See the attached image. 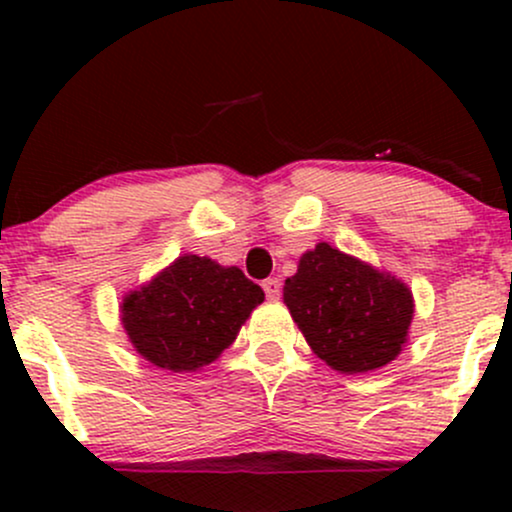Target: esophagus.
<instances>
[{
  "instance_id": "1",
  "label": "esophagus",
  "mask_w": 512,
  "mask_h": 512,
  "mask_svg": "<svg viewBox=\"0 0 512 512\" xmlns=\"http://www.w3.org/2000/svg\"><path fill=\"white\" fill-rule=\"evenodd\" d=\"M262 289H264V293H267V298L276 301V298L281 296V281L279 279H264Z\"/></svg>"
}]
</instances>
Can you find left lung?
<instances>
[{"instance_id":"obj_1","label":"left lung","mask_w":512,"mask_h":512,"mask_svg":"<svg viewBox=\"0 0 512 512\" xmlns=\"http://www.w3.org/2000/svg\"><path fill=\"white\" fill-rule=\"evenodd\" d=\"M284 303L310 349L346 375L395 361L414 317L402 281L327 243L301 257L284 284Z\"/></svg>"}]
</instances>
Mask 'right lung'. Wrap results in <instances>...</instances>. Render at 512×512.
<instances>
[{
  "mask_svg": "<svg viewBox=\"0 0 512 512\" xmlns=\"http://www.w3.org/2000/svg\"><path fill=\"white\" fill-rule=\"evenodd\" d=\"M264 291L238 267L182 255L122 301V327L137 354L163 370L209 366L238 337Z\"/></svg>",
  "mask_w": 512,
  "mask_h": 512,
  "instance_id": "right-lung-1",
  "label": "right lung"
}]
</instances>
